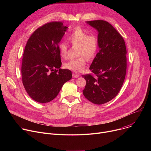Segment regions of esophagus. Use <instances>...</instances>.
<instances>
[{
  "label": "esophagus",
  "mask_w": 151,
  "mask_h": 151,
  "mask_svg": "<svg viewBox=\"0 0 151 151\" xmlns=\"http://www.w3.org/2000/svg\"><path fill=\"white\" fill-rule=\"evenodd\" d=\"M72 76H73V78H77L79 77V74H78V73H73L72 74Z\"/></svg>",
  "instance_id": "34e87169"
}]
</instances>
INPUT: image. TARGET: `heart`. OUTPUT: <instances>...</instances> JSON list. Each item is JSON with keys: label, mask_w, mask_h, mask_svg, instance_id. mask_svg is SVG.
Masks as SVG:
<instances>
[{"label": "heart", "mask_w": 151, "mask_h": 151, "mask_svg": "<svg viewBox=\"0 0 151 151\" xmlns=\"http://www.w3.org/2000/svg\"><path fill=\"white\" fill-rule=\"evenodd\" d=\"M68 39L72 45L78 47L76 59L70 60L64 64L66 69L76 72H82L88 60L93 59L99 48V40L94 34L87 35V33L81 28L76 29L69 36ZM58 49L61 57L66 58L68 55V45L64 42L58 44Z\"/></svg>", "instance_id": "heart-1"}]
</instances>
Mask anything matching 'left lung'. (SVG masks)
<instances>
[{"label":"left lung","mask_w":151,"mask_h":151,"mask_svg":"<svg viewBox=\"0 0 151 151\" xmlns=\"http://www.w3.org/2000/svg\"><path fill=\"white\" fill-rule=\"evenodd\" d=\"M98 32L99 52L90 69L95 74L82 75L87 83L83 91L90 101L102 104L112 100L123 85L127 70V50L118 31L104 20L87 22Z\"/></svg>","instance_id":"1"}]
</instances>
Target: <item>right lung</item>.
<instances>
[{
    "instance_id": "obj_1",
    "label": "right lung",
    "mask_w": 151,
    "mask_h": 151,
    "mask_svg": "<svg viewBox=\"0 0 151 151\" xmlns=\"http://www.w3.org/2000/svg\"><path fill=\"white\" fill-rule=\"evenodd\" d=\"M68 27L53 21L37 29L27 40L21 65L24 87L35 101L45 103L55 99L64 83L72 79L61 69L58 44Z\"/></svg>"
}]
</instances>
